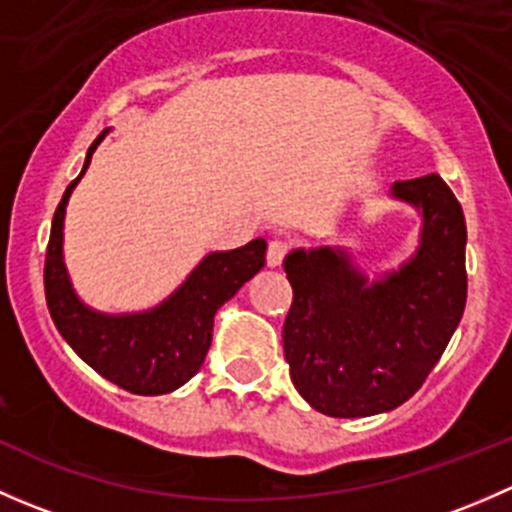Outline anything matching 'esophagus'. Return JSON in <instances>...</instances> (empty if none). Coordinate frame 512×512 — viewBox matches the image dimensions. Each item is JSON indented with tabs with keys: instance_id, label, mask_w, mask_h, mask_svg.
<instances>
[{
	"instance_id": "esophagus-1",
	"label": "esophagus",
	"mask_w": 512,
	"mask_h": 512,
	"mask_svg": "<svg viewBox=\"0 0 512 512\" xmlns=\"http://www.w3.org/2000/svg\"><path fill=\"white\" fill-rule=\"evenodd\" d=\"M287 242L285 240H272L270 247H267V265L270 267H280L282 260L287 257Z\"/></svg>"
}]
</instances>
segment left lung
Listing matches in <instances>:
<instances>
[{
    "label": "left lung",
    "instance_id": "obj_1",
    "mask_svg": "<svg viewBox=\"0 0 512 512\" xmlns=\"http://www.w3.org/2000/svg\"><path fill=\"white\" fill-rule=\"evenodd\" d=\"M391 198L421 213L414 255L369 280L347 247L292 250L282 329L294 389L312 409L361 418L421 389L466 309V218L441 175L399 180Z\"/></svg>",
    "mask_w": 512,
    "mask_h": 512
}]
</instances>
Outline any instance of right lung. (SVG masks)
<instances>
[{
    "label": "right lung",
    "instance_id": "1",
    "mask_svg": "<svg viewBox=\"0 0 512 512\" xmlns=\"http://www.w3.org/2000/svg\"><path fill=\"white\" fill-rule=\"evenodd\" d=\"M106 133L91 143L79 178L66 188L54 213L44 265L46 304L66 344L103 379L131 394H168L200 371L213 342L215 314L265 267L267 242L257 237L237 250L210 252L183 285L146 312L106 314L86 307L64 265V215Z\"/></svg>",
    "mask_w": 512,
    "mask_h": 512
}]
</instances>
